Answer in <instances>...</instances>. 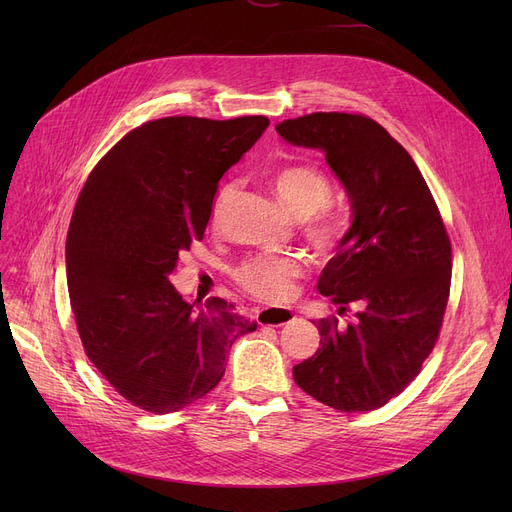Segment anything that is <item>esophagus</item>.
I'll return each mask as SVG.
<instances>
[{"instance_id": "esophagus-1", "label": "esophagus", "mask_w": 512, "mask_h": 512, "mask_svg": "<svg viewBox=\"0 0 512 512\" xmlns=\"http://www.w3.org/2000/svg\"><path fill=\"white\" fill-rule=\"evenodd\" d=\"M257 321H259V326L278 328V326H284V324L294 321V313L288 307H270V309H261L257 313Z\"/></svg>"}]
</instances>
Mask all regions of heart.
<instances>
[{
    "mask_svg": "<svg viewBox=\"0 0 512 512\" xmlns=\"http://www.w3.org/2000/svg\"><path fill=\"white\" fill-rule=\"evenodd\" d=\"M272 186L282 201V205L301 220H315L307 226V236L313 245L321 251H330L336 247L340 238V226L330 215H317L332 203V184L319 170L303 164H292L278 168L272 176ZM234 193V184L222 186L215 197L211 220L218 215L226 201ZM305 272V259L299 255H257L240 263L234 272L236 282L251 292L253 297L272 301L286 297L292 288V282L301 278Z\"/></svg>",
    "mask_w": 512,
    "mask_h": 512,
    "instance_id": "obj_1",
    "label": "heart"
}]
</instances>
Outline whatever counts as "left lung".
Segmentation results:
<instances>
[{"label": "left lung", "instance_id": "1", "mask_svg": "<svg viewBox=\"0 0 512 512\" xmlns=\"http://www.w3.org/2000/svg\"><path fill=\"white\" fill-rule=\"evenodd\" d=\"M276 130L326 153L353 211L317 290L338 313L357 305V319H319V348L294 382L342 413L380 409L417 378L442 328L452 251L440 211L413 157L367 116L315 112Z\"/></svg>", "mask_w": 512, "mask_h": 512}]
</instances>
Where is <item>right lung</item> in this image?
Listing matches in <instances>:
<instances>
[{
  "label": "right lung",
  "instance_id": "obj_1",
  "mask_svg": "<svg viewBox=\"0 0 512 512\" xmlns=\"http://www.w3.org/2000/svg\"><path fill=\"white\" fill-rule=\"evenodd\" d=\"M270 126L265 116L145 122L107 151L78 195L66 278L89 361L134 407L166 415L220 384L236 338L257 324L170 282L207 228L220 178Z\"/></svg>",
  "mask_w": 512,
  "mask_h": 512
}]
</instances>
